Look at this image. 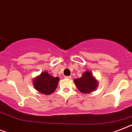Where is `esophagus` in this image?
<instances>
[{"instance_id": "esophagus-1", "label": "esophagus", "mask_w": 132, "mask_h": 132, "mask_svg": "<svg viewBox=\"0 0 132 132\" xmlns=\"http://www.w3.org/2000/svg\"><path fill=\"white\" fill-rule=\"evenodd\" d=\"M64 78H66V79H71V76H65Z\"/></svg>"}]
</instances>
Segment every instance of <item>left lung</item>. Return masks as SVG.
<instances>
[{"mask_svg": "<svg viewBox=\"0 0 132 132\" xmlns=\"http://www.w3.org/2000/svg\"><path fill=\"white\" fill-rule=\"evenodd\" d=\"M74 82L80 92L84 94H89L97 89L98 81L93 75L92 72L87 70L80 78L74 80Z\"/></svg>", "mask_w": 132, "mask_h": 132, "instance_id": "obj_1", "label": "left lung"}]
</instances>
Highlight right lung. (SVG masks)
I'll use <instances>...</instances> for the list:
<instances>
[{
    "instance_id": "right-lung-1",
    "label": "right lung",
    "mask_w": 132,
    "mask_h": 132,
    "mask_svg": "<svg viewBox=\"0 0 132 132\" xmlns=\"http://www.w3.org/2000/svg\"><path fill=\"white\" fill-rule=\"evenodd\" d=\"M59 80V77H54L47 72L44 71L33 80V85L37 91L48 95L55 91Z\"/></svg>"
}]
</instances>
